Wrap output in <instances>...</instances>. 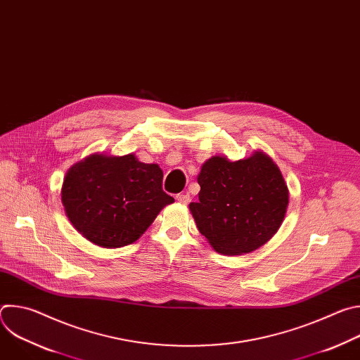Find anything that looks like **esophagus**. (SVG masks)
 <instances>
[{
    "label": "esophagus",
    "mask_w": 360,
    "mask_h": 360,
    "mask_svg": "<svg viewBox=\"0 0 360 360\" xmlns=\"http://www.w3.org/2000/svg\"><path fill=\"white\" fill-rule=\"evenodd\" d=\"M176 200H178L179 203L188 205V203L191 202V198H189L188 193H178V195H176Z\"/></svg>",
    "instance_id": "obj_1"
}]
</instances>
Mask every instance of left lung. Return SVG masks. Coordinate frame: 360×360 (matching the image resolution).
I'll list each match as a JSON object with an SVG mask.
<instances>
[{
    "mask_svg": "<svg viewBox=\"0 0 360 360\" xmlns=\"http://www.w3.org/2000/svg\"><path fill=\"white\" fill-rule=\"evenodd\" d=\"M199 200L189 211L199 232L224 255L249 253L279 229L289 191L278 165L261 150L231 162L212 157L198 175Z\"/></svg>",
    "mask_w": 360,
    "mask_h": 360,
    "instance_id": "left-lung-1",
    "label": "left lung"
}]
</instances>
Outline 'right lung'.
<instances>
[{
    "label": "right lung",
    "mask_w": 360,
    "mask_h": 360,
    "mask_svg": "<svg viewBox=\"0 0 360 360\" xmlns=\"http://www.w3.org/2000/svg\"><path fill=\"white\" fill-rule=\"evenodd\" d=\"M162 169L134 153L111 157L92 153L72 165L61 200L72 226L102 248L135 242L175 199L162 191Z\"/></svg>",
    "instance_id": "1"
}]
</instances>
